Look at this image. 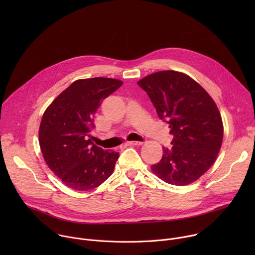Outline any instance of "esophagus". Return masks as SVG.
<instances>
[{"mask_svg":"<svg viewBox=\"0 0 255 255\" xmlns=\"http://www.w3.org/2000/svg\"><path fill=\"white\" fill-rule=\"evenodd\" d=\"M126 145H128V146H134V145H142V142H140V141H127Z\"/></svg>","mask_w":255,"mask_h":255,"instance_id":"obj_1","label":"esophagus"}]
</instances>
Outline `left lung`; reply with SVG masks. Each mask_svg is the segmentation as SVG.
Returning a JSON list of instances; mask_svg holds the SVG:
<instances>
[{"instance_id":"8db88e82","label":"left lung","mask_w":255,"mask_h":255,"mask_svg":"<svg viewBox=\"0 0 255 255\" xmlns=\"http://www.w3.org/2000/svg\"><path fill=\"white\" fill-rule=\"evenodd\" d=\"M137 84L173 136L152 171L170 185L192 184L214 164L222 145L223 123L215 102L196 81L174 70L154 72Z\"/></svg>"}]
</instances>
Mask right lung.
Here are the masks:
<instances>
[{"mask_svg": "<svg viewBox=\"0 0 255 255\" xmlns=\"http://www.w3.org/2000/svg\"><path fill=\"white\" fill-rule=\"evenodd\" d=\"M122 85L109 78L78 80L45 110L39 128L41 152L48 167L68 188L90 191L113 173L119 152L97 146L90 132L103 100Z\"/></svg>", "mask_w": 255, "mask_h": 255, "instance_id": "right-lung-1", "label": "right lung"}]
</instances>
